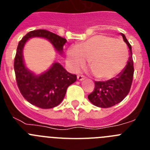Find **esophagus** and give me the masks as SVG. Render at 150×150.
<instances>
[{
	"mask_svg": "<svg viewBox=\"0 0 150 150\" xmlns=\"http://www.w3.org/2000/svg\"><path fill=\"white\" fill-rule=\"evenodd\" d=\"M77 79L79 81H82L83 79H85V76L83 75H78L77 76Z\"/></svg>",
	"mask_w": 150,
	"mask_h": 150,
	"instance_id": "obj_1",
	"label": "esophagus"
}]
</instances>
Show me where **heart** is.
<instances>
[{"mask_svg": "<svg viewBox=\"0 0 150 150\" xmlns=\"http://www.w3.org/2000/svg\"><path fill=\"white\" fill-rule=\"evenodd\" d=\"M128 50L120 39L98 34L69 48L67 61L73 71L83 67L88 59V65L98 79L107 80L120 74L126 64Z\"/></svg>", "mask_w": 150, "mask_h": 150, "instance_id": "obj_1", "label": "heart"}]
</instances>
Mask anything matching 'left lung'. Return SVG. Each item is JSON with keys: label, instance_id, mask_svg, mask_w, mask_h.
Listing matches in <instances>:
<instances>
[{"label": "left lung", "instance_id": "left-lung-1", "mask_svg": "<svg viewBox=\"0 0 150 150\" xmlns=\"http://www.w3.org/2000/svg\"><path fill=\"white\" fill-rule=\"evenodd\" d=\"M121 35L129 49L130 56L126 66L116 77L105 82H95V89L88 95V98L91 104L98 107L108 108L120 103L128 95L132 86L134 76L132 46L125 36Z\"/></svg>", "mask_w": 150, "mask_h": 150}]
</instances>
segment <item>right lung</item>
<instances>
[{
  "label": "right lung",
  "mask_w": 150,
  "mask_h": 150,
  "mask_svg": "<svg viewBox=\"0 0 150 150\" xmlns=\"http://www.w3.org/2000/svg\"><path fill=\"white\" fill-rule=\"evenodd\" d=\"M33 38L48 40L60 55L63 54V46L67 40L49 30L39 29L28 33L17 47L14 71L21 94L30 104L42 109H50L63 100L67 87L76 82V76L67 72L58 62L40 75L29 71L24 62L23 49L28 40Z\"/></svg>",
  "instance_id": "1"
}]
</instances>
